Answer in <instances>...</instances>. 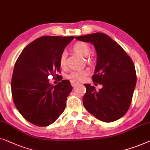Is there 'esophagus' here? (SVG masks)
I'll list each match as a JSON object with an SVG mask.
<instances>
[{"label":"esophagus","mask_w":150,"mask_h":150,"mask_svg":"<svg viewBox=\"0 0 150 150\" xmlns=\"http://www.w3.org/2000/svg\"><path fill=\"white\" fill-rule=\"evenodd\" d=\"M71 85H72L73 87H75L76 86H77L78 84H79V83L77 81H75V80H71Z\"/></svg>","instance_id":"34e87169"}]
</instances>
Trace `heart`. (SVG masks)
<instances>
[{
	"mask_svg": "<svg viewBox=\"0 0 150 150\" xmlns=\"http://www.w3.org/2000/svg\"><path fill=\"white\" fill-rule=\"evenodd\" d=\"M73 50L76 53L82 56H88L91 52L90 46L84 42H77L73 46ZM59 64L61 68H64L67 65V53L65 52H62L59 58ZM89 73L88 69H83L72 71L67 75V77L71 80L75 81H82Z\"/></svg>",
	"mask_w": 150,
	"mask_h": 150,
	"instance_id": "heart-1",
	"label": "heart"
}]
</instances>
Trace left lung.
I'll return each instance as SVG.
<instances>
[{"label": "left lung", "mask_w": 150, "mask_h": 150, "mask_svg": "<svg viewBox=\"0 0 150 150\" xmlns=\"http://www.w3.org/2000/svg\"><path fill=\"white\" fill-rule=\"evenodd\" d=\"M75 39L94 45L97 64L92 81L103 85L96 91L90 84H84V107L100 121L111 122L120 119L129 109L136 86L135 67L131 58L104 33H96Z\"/></svg>", "instance_id": "8db88e82"}]
</instances>
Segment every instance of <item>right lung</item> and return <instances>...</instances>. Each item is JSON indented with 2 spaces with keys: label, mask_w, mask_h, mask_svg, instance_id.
<instances>
[{
  "label": "right lung",
  "mask_w": 150,
  "mask_h": 150,
  "mask_svg": "<svg viewBox=\"0 0 150 150\" xmlns=\"http://www.w3.org/2000/svg\"><path fill=\"white\" fill-rule=\"evenodd\" d=\"M72 37L43 36L29 43L19 56L11 79V93L16 108L30 123L47 126L56 121L66 107L73 87L62 80L59 58ZM58 77L55 86L48 76Z\"/></svg>",
  "instance_id": "obj_1"
}]
</instances>
